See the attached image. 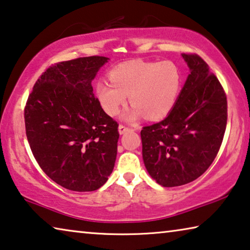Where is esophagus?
<instances>
[{"instance_id":"obj_1","label":"esophagus","mask_w":250,"mask_h":250,"mask_svg":"<svg viewBox=\"0 0 250 250\" xmlns=\"http://www.w3.org/2000/svg\"><path fill=\"white\" fill-rule=\"evenodd\" d=\"M129 128L127 127V126H125V125H123V124H121L120 126H118V132H120V134H124L125 132H127Z\"/></svg>"}]
</instances>
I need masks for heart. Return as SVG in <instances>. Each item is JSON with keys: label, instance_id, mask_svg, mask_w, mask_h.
Wrapping results in <instances>:
<instances>
[{"label": "heart", "instance_id": "heart-1", "mask_svg": "<svg viewBox=\"0 0 250 250\" xmlns=\"http://www.w3.org/2000/svg\"><path fill=\"white\" fill-rule=\"evenodd\" d=\"M109 82L96 83V96L105 112L116 116L127 102L133 107L126 115L135 121L145 115L160 120L173 109L182 87V72L173 61L130 60L108 72Z\"/></svg>", "mask_w": 250, "mask_h": 250}]
</instances>
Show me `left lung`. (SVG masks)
<instances>
[{
    "mask_svg": "<svg viewBox=\"0 0 250 250\" xmlns=\"http://www.w3.org/2000/svg\"><path fill=\"white\" fill-rule=\"evenodd\" d=\"M190 75L173 109L141 130L149 175L165 188L198 179L216 159L227 126V96L197 53H183Z\"/></svg>",
    "mask_w": 250,
    "mask_h": 250,
    "instance_id": "1",
    "label": "left lung"
}]
</instances>
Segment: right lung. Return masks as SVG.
<instances>
[{"label": "right lung", "instance_id": "obj_1", "mask_svg": "<svg viewBox=\"0 0 250 250\" xmlns=\"http://www.w3.org/2000/svg\"><path fill=\"white\" fill-rule=\"evenodd\" d=\"M107 60L91 56L51 64L25 104V133L34 159L68 190L99 189L116 161L118 124L104 112L91 86Z\"/></svg>", "mask_w": 250, "mask_h": 250}]
</instances>
